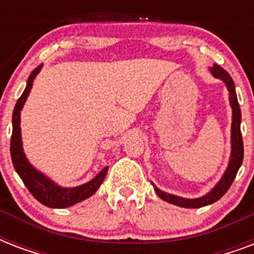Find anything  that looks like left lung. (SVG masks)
Here are the masks:
<instances>
[{
    "mask_svg": "<svg viewBox=\"0 0 254 254\" xmlns=\"http://www.w3.org/2000/svg\"><path fill=\"white\" fill-rule=\"evenodd\" d=\"M211 72L215 77L221 79L224 81L227 88L229 91V103L232 107V153H231V161H229L228 169L225 171L224 177L221 178V181L216 185V187L211 191L209 193L204 195L203 197L199 199H185V197L175 196L171 193H166L158 190L154 185V190L157 195H158L162 200L171 203L174 205H179V207H185V208H200L204 205L212 204L217 201L227 191L229 190L232 182L236 178V174L240 169L243 158H244V143H243V137H241L240 130V123H241V111L239 101H237L236 89H235V83H233L232 77L224 68H221L220 65L213 64L211 68Z\"/></svg>",
    "mask_w": 254,
    "mask_h": 254,
    "instance_id": "8db88e82",
    "label": "left lung"
}]
</instances>
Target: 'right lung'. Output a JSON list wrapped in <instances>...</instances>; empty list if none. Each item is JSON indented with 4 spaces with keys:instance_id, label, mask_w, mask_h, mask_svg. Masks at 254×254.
Returning <instances> with one entry per match:
<instances>
[{
    "instance_id": "right-lung-1",
    "label": "right lung",
    "mask_w": 254,
    "mask_h": 254,
    "mask_svg": "<svg viewBox=\"0 0 254 254\" xmlns=\"http://www.w3.org/2000/svg\"><path fill=\"white\" fill-rule=\"evenodd\" d=\"M41 68L42 64L38 65L37 68L30 73L25 91H23L21 97L18 99L15 108H14L13 133H11V139H10V154H11L14 169L18 173V175L21 177L22 182L25 183L31 195L38 201H41L42 204L51 207V208H65V207L76 204L79 201L92 196L105 179L108 167L101 170L99 175H96V178H93L91 182H88L85 185L73 187V189H62L50 181L49 178H46L39 171H37L26 159L23 150H22L21 142V127H19L21 109L26 99H27V96H29L30 91H31L34 79L37 76V73L41 71Z\"/></svg>"
}]
</instances>
